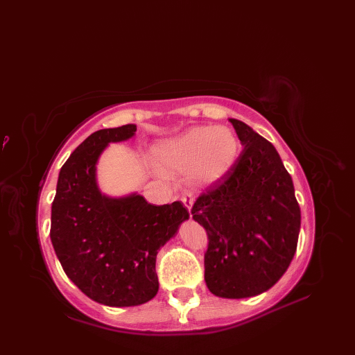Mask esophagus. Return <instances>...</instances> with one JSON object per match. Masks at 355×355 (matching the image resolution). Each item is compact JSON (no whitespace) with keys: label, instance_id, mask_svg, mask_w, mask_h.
<instances>
[{"label":"esophagus","instance_id":"34e87169","mask_svg":"<svg viewBox=\"0 0 355 355\" xmlns=\"http://www.w3.org/2000/svg\"><path fill=\"white\" fill-rule=\"evenodd\" d=\"M181 201H182V204L185 207L189 209V211L191 210V207H193V202H194V197H193V194L190 193V191H187V193H184L182 194V197H181Z\"/></svg>","mask_w":355,"mask_h":355}]
</instances>
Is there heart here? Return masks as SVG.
Listing matches in <instances>:
<instances>
[{"instance_id": "b5f03b06", "label": "heart", "mask_w": 355, "mask_h": 355, "mask_svg": "<svg viewBox=\"0 0 355 355\" xmlns=\"http://www.w3.org/2000/svg\"><path fill=\"white\" fill-rule=\"evenodd\" d=\"M237 138L226 126H197L157 148L155 164L185 174L197 184H213L225 175L237 155Z\"/></svg>"}]
</instances>
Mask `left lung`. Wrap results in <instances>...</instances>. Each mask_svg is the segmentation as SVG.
I'll list each match as a JSON object with an SVG mask.
<instances>
[{"instance_id":"left-lung-1","label":"left lung","mask_w":355,"mask_h":355,"mask_svg":"<svg viewBox=\"0 0 355 355\" xmlns=\"http://www.w3.org/2000/svg\"><path fill=\"white\" fill-rule=\"evenodd\" d=\"M243 145L237 161L191 209L206 229L204 279L229 300L270 289L289 268L301 229L293 182L275 146L237 119H229Z\"/></svg>"}]
</instances>
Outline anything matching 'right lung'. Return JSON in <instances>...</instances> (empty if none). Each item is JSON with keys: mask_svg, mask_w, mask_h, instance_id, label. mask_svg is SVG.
<instances>
[{"mask_svg": "<svg viewBox=\"0 0 355 355\" xmlns=\"http://www.w3.org/2000/svg\"><path fill=\"white\" fill-rule=\"evenodd\" d=\"M135 130L129 123L87 137L62 166L51 204L50 239L64 273L90 300L116 308L157 295V253L190 217L180 201L153 206L137 193L119 198L101 193V154Z\"/></svg>", "mask_w": 355, "mask_h": 355, "instance_id": "right-lung-1", "label": "right lung"}]
</instances>
